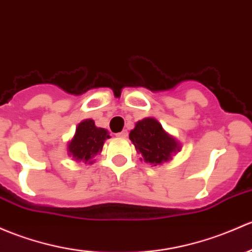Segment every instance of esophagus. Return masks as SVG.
<instances>
[{
    "label": "esophagus",
    "mask_w": 252,
    "mask_h": 252,
    "mask_svg": "<svg viewBox=\"0 0 252 252\" xmlns=\"http://www.w3.org/2000/svg\"><path fill=\"white\" fill-rule=\"evenodd\" d=\"M116 136H117V137H122V139H126V137L128 136V130H122L121 133L116 134Z\"/></svg>",
    "instance_id": "esophagus-1"
}]
</instances>
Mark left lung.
<instances>
[{
    "mask_svg": "<svg viewBox=\"0 0 252 252\" xmlns=\"http://www.w3.org/2000/svg\"><path fill=\"white\" fill-rule=\"evenodd\" d=\"M129 139L137 152L141 153V160L153 165L170 160L173 155L180 151V144L175 137L164 130L157 119L151 117L137 122Z\"/></svg>",
    "mask_w": 252,
    "mask_h": 252,
    "instance_id": "left-lung-1",
    "label": "left lung"
}]
</instances>
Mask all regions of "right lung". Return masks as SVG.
<instances>
[{
  "instance_id": "obj_1",
  "label": "right lung",
  "mask_w": 252,
  "mask_h": 252,
  "mask_svg": "<svg viewBox=\"0 0 252 252\" xmlns=\"http://www.w3.org/2000/svg\"><path fill=\"white\" fill-rule=\"evenodd\" d=\"M110 135L104 128H97L93 119H84L76 128V133L67 145L68 156L75 160L92 164L93 158L102 151L105 140Z\"/></svg>"
}]
</instances>
